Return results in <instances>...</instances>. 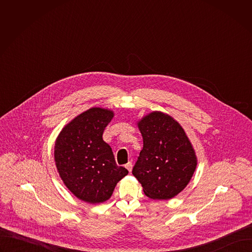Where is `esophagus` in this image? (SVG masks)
I'll return each instance as SVG.
<instances>
[{
	"mask_svg": "<svg viewBox=\"0 0 252 252\" xmlns=\"http://www.w3.org/2000/svg\"><path fill=\"white\" fill-rule=\"evenodd\" d=\"M126 169L130 172V171H131V168H132V163H131L130 161H128V162L126 164Z\"/></svg>",
	"mask_w": 252,
	"mask_h": 252,
	"instance_id": "1",
	"label": "esophagus"
}]
</instances>
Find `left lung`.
<instances>
[{
  "label": "left lung",
  "instance_id": "1",
  "mask_svg": "<svg viewBox=\"0 0 252 252\" xmlns=\"http://www.w3.org/2000/svg\"><path fill=\"white\" fill-rule=\"evenodd\" d=\"M137 126L143 148L132 168L145 194L158 200L174 197L189 183L197 159L186 131L173 118L153 112Z\"/></svg>",
  "mask_w": 252,
  "mask_h": 252
}]
</instances>
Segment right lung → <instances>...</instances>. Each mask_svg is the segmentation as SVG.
<instances>
[{"label": "right lung", "instance_id": "right-lung-1", "mask_svg": "<svg viewBox=\"0 0 252 252\" xmlns=\"http://www.w3.org/2000/svg\"><path fill=\"white\" fill-rule=\"evenodd\" d=\"M114 112L92 107L69 122L55 143V161L65 187L79 199L100 203L109 199L128 171L116 163L111 147L102 139Z\"/></svg>", "mask_w": 252, "mask_h": 252}]
</instances>
